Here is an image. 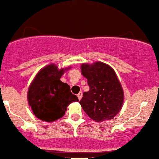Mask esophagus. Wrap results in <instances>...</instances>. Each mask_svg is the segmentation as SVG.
<instances>
[{
	"instance_id": "1",
	"label": "esophagus",
	"mask_w": 159,
	"mask_h": 159,
	"mask_svg": "<svg viewBox=\"0 0 159 159\" xmlns=\"http://www.w3.org/2000/svg\"><path fill=\"white\" fill-rule=\"evenodd\" d=\"M77 96H78L79 99H80H80H82V96H83V93H82V92H79V94H78V95H77Z\"/></svg>"
}]
</instances>
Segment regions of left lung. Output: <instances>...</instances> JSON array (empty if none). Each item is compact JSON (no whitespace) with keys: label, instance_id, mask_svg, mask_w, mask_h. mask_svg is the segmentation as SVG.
Returning <instances> with one entry per match:
<instances>
[{"label":"left lung","instance_id":"1","mask_svg":"<svg viewBox=\"0 0 159 159\" xmlns=\"http://www.w3.org/2000/svg\"><path fill=\"white\" fill-rule=\"evenodd\" d=\"M81 72L88 79L90 88L80 101L83 110L98 123L113 119L121 110L124 99L121 84L113 68L102 62L83 64Z\"/></svg>","mask_w":159,"mask_h":159}]
</instances>
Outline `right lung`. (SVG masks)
Returning <instances> with one entry per match:
<instances>
[{
    "label": "right lung",
    "instance_id": "1",
    "mask_svg": "<svg viewBox=\"0 0 159 159\" xmlns=\"http://www.w3.org/2000/svg\"><path fill=\"white\" fill-rule=\"evenodd\" d=\"M49 64L36 74L28 91V101L36 118L45 122H53L64 116L67 107L79 101L70 86L60 81L65 70Z\"/></svg>",
    "mask_w": 159,
    "mask_h": 159
}]
</instances>
